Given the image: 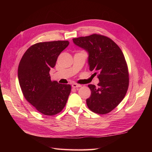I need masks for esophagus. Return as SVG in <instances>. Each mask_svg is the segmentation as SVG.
I'll list each match as a JSON object with an SVG mask.
<instances>
[{
  "label": "esophagus",
  "instance_id": "1",
  "mask_svg": "<svg viewBox=\"0 0 152 152\" xmlns=\"http://www.w3.org/2000/svg\"><path fill=\"white\" fill-rule=\"evenodd\" d=\"M72 87L73 88H80V87H82V85H80V84H78V83H72Z\"/></svg>",
  "mask_w": 152,
  "mask_h": 152
}]
</instances>
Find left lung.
<instances>
[{
  "label": "left lung",
  "mask_w": 152,
  "mask_h": 152,
  "mask_svg": "<svg viewBox=\"0 0 152 152\" xmlns=\"http://www.w3.org/2000/svg\"><path fill=\"white\" fill-rule=\"evenodd\" d=\"M76 46L88 52L89 70L99 80L98 86L89 84L91 96L86 99L89 110L106 114L117 106L127 93L129 78L121 50L110 38L93 34L72 39Z\"/></svg>",
  "instance_id": "left-lung-1"
}]
</instances>
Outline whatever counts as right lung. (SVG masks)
<instances>
[{
  "label": "right lung",
  "mask_w": 152,
  "mask_h": 152,
  "mask_svg": "<svg viewBox=\"0 0 152 152\" xmlns=\"http://www.w3.org/2000/svg\"><path fill=\"white\" fill-rule=\"evenodd\" d=\"M69 42L58 40L37 43L25 51L18 66V80L25 99L46 115L61 112L70 93L69 84L51 81L50 70Z\"/></svg>",
  "instance_id": "obj_1"
}]
</instances>
